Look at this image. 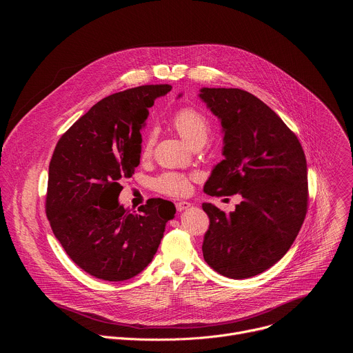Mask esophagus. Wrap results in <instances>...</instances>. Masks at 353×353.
<instances>
[{"instance_id":"1","label":"esophagus","mask_w":353,"mask_h":353,"mask_svg":"<svg viewBox=\"0 0 353 353\" xmlns=\"http://www.w3.org/2000/svg\"><path fill=\"white\" fill-rule=\"evenodd\" d=\"M190 207H191V204L187 203V201H177V203H176V210L180 211V212L190 208Z\"/></svg>"}]
</instances>
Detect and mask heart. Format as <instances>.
I'll return each instance as SVG.
<instances>
[{"mask_svg":"<svg viewBox=\"0 0 353 353\" xmlns=\"http://www.w3.org/2000/svg\"><path fill=\"white\" fill-rule=\"evenodd\" d=\"M173 128L177 134L192 148H199L204 145L210 131H211V121L210 119L198 109L194 108H181L179 109L172 120ZM155 145V134L154 131H148L142 138L141 148H139V157L142 159H148L152 155ZM195 176L183 174L176 172H168L158 176L154 180V188L165 195L169 196H183L187 195L191 190V181Z\"/></svg>","mask_w":353,"mask_h":353,"instance_id":"obj_1","label":"heart"}]
</instances>
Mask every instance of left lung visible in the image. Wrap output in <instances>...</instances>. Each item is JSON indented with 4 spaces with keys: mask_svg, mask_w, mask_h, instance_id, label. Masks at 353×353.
<instances>
[{
    "mask_svg": "<svg viewBox=\"0 0 353 353\" xmlns=\"http://www.w3.org/2000/svg\"><path fill=\"white\" fill-rule=\"evenodd\" d=\"M199 97L221 119L225 159L204 191L243 201L229 215L203 204L210 218L203 254L223 276L251 278L276 264L307 214L305 150L296 134L254 94L237 88H203Z\"/></svg>",
    "mask_w": 353,
    "mask_h": 353,
    "instance_id": "obj_1",
    "label": "left lung"
}]
</instances>
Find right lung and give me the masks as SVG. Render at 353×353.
I'll return each instance as SVG.
<instances>
[{
  "instance_id": "obj_1",
  "label": "right lung",
  "mask_w": 353,
  "mask_h": 353,
  "mask_svg": "<svg viewBox=\"0 0 353 353\" xmlns=\"http://www.w3.org/2000/svg\"><path fill=\"white\" fill-rule=\"evenodd\" d=\"M172 86L142 85L97 102L59 139L48 166L46 215L68 257L89 275L120 282L152 261L176 208L148 199L119 204L121 181L139 165L141 132L154 100Z\"/></svg>"
}]
</instances>
